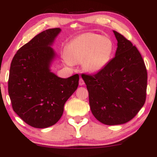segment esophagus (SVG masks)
<instances>
[{"label": "esophagus", "instance_id": "34e87169", "mask_svg": "<svg viewBox=\"0 0 157 157\" xmlns=\"http://www.w3.org/2000/svg\"><path fill=\"white\" fill-rule=\"evenodd\" d=\"M84 84H85L84 80H82V77H80V80H79V85H80V86H83Z\"/></svg>", "mask_w": 157, "mask_h": 157}]
</instances>
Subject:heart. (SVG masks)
Segmentation results:
<instances>
[{
    "label": "heart",
    "instance_id": "1",
    "mask_svg": "<svg viewBox=\"0 0 157 157\" xmlns=\"http://www.w3.org/2000/svg\"><path fill=\"white\" fill-rule=\"evenodd\" d=\"M113 49V43L109 37L91 32L83 33L66 45L64 62L68 66L82 63L86 72L95 74L109 65Z\"/></svg>",
    "mask_w": 157,
    "mask_h": 157
}]
</instances>
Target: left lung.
<instances>
[{
  "instance_id": "1",
  "label": "left lung",
  "mask_w": 157,
  "mask_h": 157,
  "mask_svg": "<svg viewBox=\"0 0 157 157\" xmlns=\"http://www.w3.org/2000/svg\"><path fill=\"white\" fill-rule=\"evenodd\" d=\"M115 57L96 75H82L94 117L108 125H121L137 114L146 99L147 70L140 52L121 34Z\"/></svg>"
}]
</instances>
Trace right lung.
Returning <instances> with one entry per match:
<instances>
[{
  "label": "right lung",
  "mask_w": 157,
  "mask_h": 157,
  "mask_svg": "<svg viewBox=\"0 0 157 157\" xmlns=\"http://www.w3.org/2000/svg\"><path fill=\"white\" fill-rule=\"evenodd\" d=\"M61 32L49 29L20 48L11 63L8 91L14 111L28 125L45 128L58 122L76 91L79 75L61 78L51 71L57 57L52 48Z\"/></svg>",
  "instance_id": "right-lung-1"
}]
</instances>
